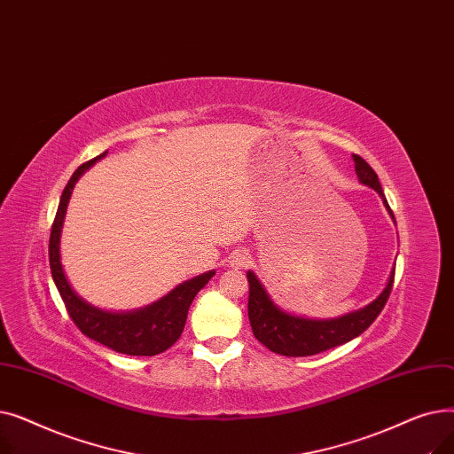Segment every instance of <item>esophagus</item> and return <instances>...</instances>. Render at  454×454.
I'll return each mask as SVG.
<instances>
[{"mask_svg":"<svg viewBox=\"0 0 454 454\" xmlns=\"http://www.w3.org/2000/svg\"><path fill=\"white\" fill-rule=\"evenodd\" d=\"M248 261H250V255H248L247 252H233V254L230 255V265H231L233 269H243V267H247Z\"/></svg>","mask_w":454,"mask_h":454,"instance_id":"34e87169","label":"esophagus"}]
</instances>
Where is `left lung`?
<instances>
[{"label": "left lung", "mask_w": 454, "mask_h": 454, "mask_svg": "<svg viewBox=\"0 0 454 454\" xmlns=\"http://www.w3.org/2000/svg\"><path fill=\"white\" fill-rule=\"evenodd\" d=\"M353 161H355V173L359 176V182L377 191L379 197L383 199V204L388 209L390 217L394 219V213L387 202L383 187H380L375 171L361 156L353 154ZM247 278L250 283L248 318H250L254 337L261 344L267 346L270 351L285 356L317 355L325 349L346 344L355 337H359L361 333H364L373 324L379 313L383 311L394 285V270H392L383 293H380L366 307L337 318L315 320V318L296 317L293 313L283 311L281 307H278L272 301L267 289L263 287V283L257 279V276L252 270L247 272Z\"/></svg>", "instance_id": "obj_1"}]
</instances>
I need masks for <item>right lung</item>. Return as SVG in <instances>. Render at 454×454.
Listing matches in <instances>:
<instances>
[{
  "label": "right lung",
  "mask_w": 454,
  "mask_h": 454,
  "mask_svg": "<svg viewBox=\"0 0 454 454\" xmlns=\"http://www.w3.org/2000/svg\"><path fill=\"white\" fill-rule=\"evenodd\" d=\"M108 151L99 154L86 163L69 178L67 185L62 191L60 204L57 209V217L51 226L50 237V267L53 281L66 303L67 313L75 325L84 335L95 342H99L117 353L153 356L165 349H169L182 335L187 311L191 301L195 300L197 293L215 276V270L204 272L193 279H187L175 287L169 294H165L158 301L136 309L127 313H112L105 309L95 307L81 298L74 287H71L60 261V231L66 217L67 202L74 193L77 180L90 169V167L106 156Z\"/></svg>",
  "instance_id": "obj_1"
}]
</instances>
